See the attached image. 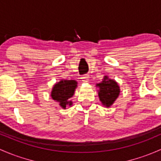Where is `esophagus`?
I'll return each instance as SVG.
<instances>
[{
  "label": "esophagus",
  "instance_id": "obj_1",
  "mask_svg": "<svg viewBox=\"0 0 161 161\" xmlns=\"http://www.w3.org/2000/svg\"><path fill=\"white\" fill-rule=\"evenodd\" d=\"M81 79H82V82H88V79H89V75L88 74H86V75H82Z\"/></svg>",
  "mask_w": 161,
  "mask_h": 161
}]
</instances>
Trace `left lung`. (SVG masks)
I'll use <instances>...</instances> for the list:
<instances>
[{
	"label": "left lung",
	"instance_id": "left-lung-1",
	"mask_svg": "<svg viewBox=\"0 0 161 161\" xmlns=\"http://www.w3.org/2000/svg\"><path fill=\"white\" fill-rule=\"evenodd\" d=\"M99 87V97L103 105L109 107L113 104L119 94V87L114 80L105 76L101 83L97 84Z\"/></svg>",
	"mask_w": 161,
	"mask_h": 161
}]
</instances>
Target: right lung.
I'll list each match as a JSON object with an SVG mask.
<instances>
[{"label":"right lung","mask_w":161,"mask_h":161,"mask_svg":"<svg viewBox=\"0 0 161 161\" xmlns=\"http://www.w3.org/2000/svg\"><path fill=\"white\" fill-rule=\"evenodd\" d=\"M77 82L75 80H63L55 84L52 91V97L59 103L62 108L65 109L66 105H72L69 99L73 96Z\"/></svg>","instance_id":"1"}]
</instances>
